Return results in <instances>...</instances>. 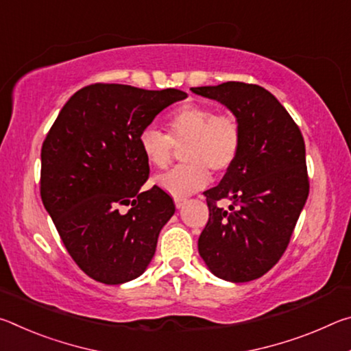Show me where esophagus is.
I'll use <instances>...</instances> for the list:
<instances>
[{"mask_svg": "<svg viewBox=\"0 0 351 351\" xmlns=\"http://www.w3.org/2000/svg\"><path fill=\"white\" fill-rule=\"evenodd\" d=\"M187 203L186 198H175V206L176 209H181V207Z\"/></svg>", "mask_w": 351, "mask_h": 351, "instance_id": "1", "label": "esophagus"}]
</instances>
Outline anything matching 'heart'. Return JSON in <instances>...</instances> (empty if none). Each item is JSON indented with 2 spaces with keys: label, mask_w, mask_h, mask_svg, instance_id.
Returning <instances> with one entry per match:
<instances>
[{
  "label": "heart",
  "mask_w": 351,
  "mask_h": 351,
  "mask_svg": "<svg viewBox=\"0 0 351 351\" xmlns=\"http://www.w3.org/2000/svg\"><path fill=\"white\" fill-rule=\"evenodd\" d=\"M243 147V128L234 114H218L203 105H184L165 119V133L148 127L139 134V148L154 169H165L182 148L184 164L154 178L164 192L182 198L203 189L209 171L224 175L232 169Z\"/></svg>",
  "instance_id": "heart-1"
}]
</instances>
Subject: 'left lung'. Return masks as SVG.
Returning <instances> with one entry per match:
<instances>
[{"label":"left lung","mask_w":351,"mask_h":351,"mask_svg":"<svg viewBox=\"0 0 351 351\" xmlns=\"http://www.w3.org/2000/svg\"><path fill=\"white\" fill-rule=\"evenodd\" d=\"M228 106L243 128V147L217 187L206 190L209 221L198 251L219 278L249 282L287 251L310 193L304 136L272 94L252 83L192 88ZM231 206L223 210L219 200Z\"/></svg>","instance_id":"1"}]
</instances>
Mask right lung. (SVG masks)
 Wrapping results in <instances>:
<instances>
[{"label": "right lung", "mask_w": 351, "mask_h": 351, "mask_svg": "<svg viewBox=\"0 0 351 351\" xmlns=\"http://www.w3.org/2000/svg\"><path fill=\"white\" fill-rule=\"evenodd\" d=\"M187 97L93 83L63 106L41 147L40 195L64 247L94 280L119 285L139 277L158 235L175 213L169 193L153 186L139 134L154 116ZM130 206L128 213L122 206Z\"/></svg>", "instance_id": "right-lung-1"}]
</instances>
